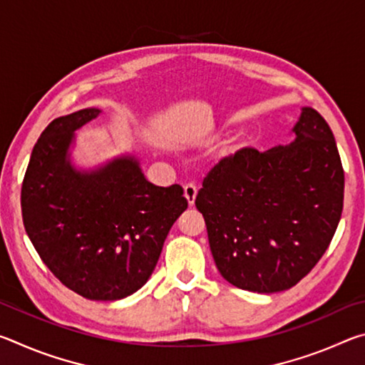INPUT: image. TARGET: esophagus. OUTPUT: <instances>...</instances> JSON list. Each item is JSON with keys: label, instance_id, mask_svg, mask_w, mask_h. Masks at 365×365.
<instances>
[{"label": "esophagus", "instance_id": "1", "mask_svg": "<svg viewBox=\"0 0 365 365\" xmlns=\"http://www.w3.org/2000/svg\"><path fill=\"white\" fill-rule=\"evenodd\" d=\"M183 193H185V197H187L188 205L193 206L195 205V200H196V195H197V188L195 187L193 183H187L183 187Z\"/></svg>", "mask_w": 365, "mask_h": 365}]
</instances>
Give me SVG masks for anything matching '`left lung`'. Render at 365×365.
<instances>
[{"mask_svg": "<svg viewBox=\"0 0 365 365\" xmlns=\"http://www.w3.org/2000/svg\"><path fill=\"white\" fill-rule=\"evenodd\" d=\"M293 141L222 159L195 205L214 262L233 287L277 293L294 287L329 248L341 219L344 172L329 123L301 108Z\"/></svg>", "mask_w": 365, "mask_h": 365, "instance_id": "1", "label": "left lung"}]
</instances>
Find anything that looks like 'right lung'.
Masks as SVG:
<instances>
[{
    "mask_svg": "<svg viewBox=\"0 0 365 365\" xmlns=\"http://www.w3.org/2000/svg\"><path fill=\"white\" fill-rule=\"evenodd\" d=\"M101 109L54 119L24 177V227L41 261L86 299L117 301L150 279L170 227L188 207L180 185L156 187L140 160L120 154L93 169L73 165L76 132Z\"/></svg>",
    "mask_w": 365,
    "mask_h": 365,
    "instance_id": "add662e5",
    "label": "right lung"
}]
</instances>
